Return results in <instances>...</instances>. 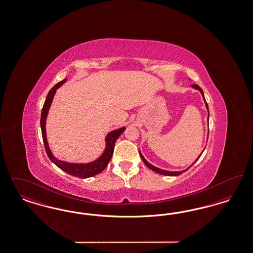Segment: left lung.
Masks as SVG:
<instances>
[{"label":"left lung","instance_id":"1","mask_svg":"<svg viewBox=\"0 0 253 253\" xmlns=\"http://www.w3.org/2000/svg\"><path fill=\"white\" fill-rule=\"evenodd\" d=\"M192 87L193 88H195V89H198V90H199L200 91V92L202 93V95H203V98H204V100H205V97H204V93H203V91H202V89L199 87V85L197 84H193L192 85ZM205 103H206V107H207L208 110H209V107H208V104L207 102H206V100H205ZM209 116H210V113H209ZM208 119H209V117H208ZM140 153V156H141V158H142V160H143V161H144V163L146 164V167L147 168L150 169H152L153 171H155V172H158V173H160V174H163V175H168V176H177V175H180V174H182L183 172H184V171H186L188 169L190 168L191 167L192 165L196 162V161H198L199 159V158H198V160L197 161H195L193 164H192L191 166L189 167V168L186 169H184V170H182V171H168V170H164V169H161L157 168V167H155V166H153V165H151L150 163H148L147 161H146V159L142 156V154H141V152H139Z\"/></svg>","mask_w":253,"mask_h":253}]
</instances>
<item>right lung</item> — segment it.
<instances>
[{"label":"right lung","mask_w":253,"mask_h":253,"mask_svg":"<svg viewBox=\"0 0 253 253\" xmlns=\"http://www.w3.org/2000/svg\"><path fill=\"white\" fill-rule=\"evenodd\" d=\"M66 82V79L63 80L61 82H59L58 84L54 85V87L50 90V92H48L47 96H46L45 102L43 104V107L42 109V115H41V128H42V140H43V144L45 147L46 154L49 157V159L54 162V164L61 169L62 170L66 171L67 173H69L70 175L73 176L79 177V178H88V177L94 176L96 174L100 173L101 171H103L108 164V162L111 160L113 151H114V146H115L116 141L117 139L120 137V135L123 133L125 128H121L118 130H113L111 132H109L107 134L106 138V142H107V147L105 152L100 157L98 160H96L91 163H87V164H74V163H67L64 161H58L54 158V156L51 153L49 146L47 144V139H46L45 133V121L46 117L48 114V110L51 106V103L54 98V93L57 88H59L64 83Z\"/></svg>","instance_id":"1"}]
</instances>
